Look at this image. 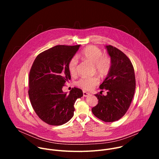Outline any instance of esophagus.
I'll list each match as a JSON object with an SVG mask.
<instances>
[{"instance_id": "34e87169", "label": "esophagus", "mask_w": 159, "mask_h": 159, "mask_svg": "<svg viewBox=\"0 0 159 159\" xmlns=\"http://www.w3.org/2000/svg\"><path fill=\"white\" fill-rule=\"evenodd\" d=\"M90 95V94L89 93H87V92H85V91H83V96H84V97H87V96H89Z\"/></svg>"}]
</instances>
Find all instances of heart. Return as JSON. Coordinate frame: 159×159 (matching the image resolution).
Returning <instances> with one entry per match:
<instances>
[{"label":"heart","instance_id":"1","mask_svg":"<svg viewBox=\"0 0 159 159\" xmlns=\"http://www.w3.org/2000/svg\"><path fill=\"white\" fill-rule=\"evenodd\" d=\"M79 57L83 60L94 64L95 70L101 77L106 76L111 70V58L107 55L102 54V50L96 46L90 45L85 48L79 55ZM77 67V60L75 57H73L68 63V70L71 75L76 74ZM99 82V78L98 76H94L93 77H82L76 82V84L85 90H90L98 85Z\"/></svg>","mask_w":159,"mask_h":159}]
</instances>
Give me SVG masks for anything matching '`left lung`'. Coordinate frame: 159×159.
I'll return each mask as SVG.
<instances>
[{
    "instance_id": "left-lung-1",
    "label": "left lung",
    "mask_w": 159,
    "mask_h": 159,
    "mask_svg": "<svg viewBox=\"0 0 159 159\" xmlns=\"http://www.w3.org/2000/svg\"><path fill=\"white\" fill-rule=\"evenodd\" d=\"M112 60L111 69L100 85V94H95L98 104L92 108L95 116L104 122H113L121 118L128 111L136 87L134 68L128 57L111 45L106 46ZM106 90L107 95H102Z\"/></svg>"
}]
</instances>
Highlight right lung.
Wrapping results in <instances>:
<instances>
[{
  "mask_svg": "<svg viewBox=\"0 0 159 159\" xmlns=\"http://www.w3.org/2000/svg\"><path fill=\"white\" fill-rule=\"evenodd\" d=\"M80 45H57L39 53L29 75L28 94L38 116L50 125L59 126L74 116V104L83 96L82 90L72 88L69 94L62 87L71 79L68 63Z\"/></svg>",
  "mask_w": 159,
  "mask_h": 159,
  "instance_id": "add662e5",
  "label": "right lung"
}]
</instances>
